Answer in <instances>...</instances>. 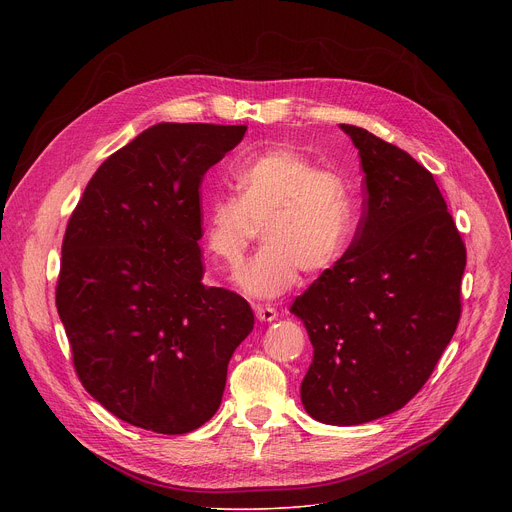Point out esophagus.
<instances>
[{"label": "esophagus", "mask_w": 512, "mask_h": 512, "mask_svg": "<svg viewBox=\"0 0 512 512\" xmlns=\"http://www.w3.org/2000/svg\"><path fill=\"white\" fill-rule=\"evenodd\" d=\"M259 322H273L277 318V310L271 306H253Z\"/></svg>", "instance_id": "esophagus-1"}]
</instances>
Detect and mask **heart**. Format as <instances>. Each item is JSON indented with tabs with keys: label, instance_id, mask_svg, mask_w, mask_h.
Returning a JSON list of instances; mask_svg holds the SVG:
<instances>
[{
	"label": "heart",
	"instance_id": "b5f03b06",
	"mask_svg": "<svg viewBox=\"0 0 512 512\" xmlns=\"http://www.w3.org/2000/svg\"><path fill=\"white\" fill-rule=\"evenodd\" d=\"M239 194H216L204 206V241L212 255L237 265L259 235L265 247L237 281L253 298H277L306 273H322L346 251L358 204L346 180L306 154L275 145L237 164Z\"/></svg>",
	"mask_w": 512,
	"mask_h": 512
}]
</instances>
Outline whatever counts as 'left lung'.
<instances>
[{
    "label": "left lung",
    "mask_w": 512,
    "mask_h": 512,
    "mask_svg": "<svg viewBox=\"0 0 512 512\" xmlns=\"http://www.w3.org/2000/svg\"><path fill=\"white\" fill-rule=\"evenodd\" d=\"M340 129L360 156L364 212L289 312L314 346L304 409L358 425L407 405L433 373L458 328L466 247L431 172L367 129Z\"/></svg>",
    "instance_id": "obj_1"
}]
</instances>
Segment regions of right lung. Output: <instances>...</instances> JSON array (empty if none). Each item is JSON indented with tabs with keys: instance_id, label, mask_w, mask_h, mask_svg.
Listing matches in <instances>:
<instances>
[{
	"instance_id": "add662e5",
	"label": "right lung",
	"mask_w": 512,
	"mask_h": 512,
	"mask_svg": "<svg viewBox=\"0 0 512 512\" xmlns=\"http://www.w3.org/2000/svg\"><path fill=\"white\" fill-rule=\"evenodd\" d=\"M245 125L158 123L109 156L66 225L56 285L75 371L115 417L180 435L221 405L255 316L202 283L200 184Z\"/></svg>"
}]
</instances>
